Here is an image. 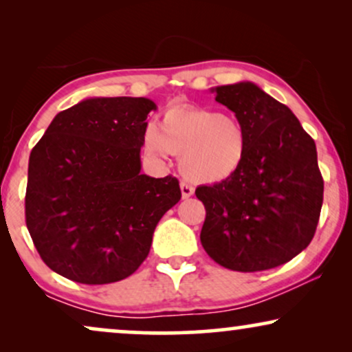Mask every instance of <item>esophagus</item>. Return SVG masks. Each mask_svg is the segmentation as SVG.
I'll use <instances>...</instances> for the list:
<instances>
[{
	"label": "esophagus",
	"mask_w": 352,
	"mask_h": 352,
	"mask_svg": "<svg viewBox=\"0 0 352 352\" xmlns=\"http://www.w3.org/2000/svg\"><path fill=\"white\" fill-rule=\"evenodd\" d=\"M181 195L182 199H189V197L194 195V187L187 182H181Z\"/></svg>",
	"instance_id": "esophagus-1"
}]
</instances>
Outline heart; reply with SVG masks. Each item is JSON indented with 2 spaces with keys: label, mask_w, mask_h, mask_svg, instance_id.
I'll return each mask as SVG.
<instances>
[{
  "label": "heart",
  "mask_w": 352,
  "mask_h": 352,
  "mask_svg": "<svg viewBox=\"0 0 352 352\" xmlns=\"http://www.w3.org/2000/svg\"><path fill=\"white\" fill-rule=\"evenodd\" d=\"M144 144L152 155L181 157V173L190 181L216 184L240 170L248 134L245 124L230 115L175 107L162 115L155 129H147Z\"/></svg>",
  "instance_id": "obj_1"
}]
</instances>
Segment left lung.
Instances as JSON below:
<instances>
[{
    "label": "left lung",
    "instance_id": "1",
    "mask_svg": "<svg viewBox=\"0 0 352 352\" xmlns=\"http://www.w3.org/2000/svg\"><path fill=\"white\" fill-rule=\"evenodd\" d=\"M211 91L245 124L248 148L234 176L197 187L206 210L200 242L232 271L282 266L311 243L319 223L324 179L314 139L287 105L250 81Z\"/></svg>",
    "mask_w": 352,
    "mask_h": 352
}]
</instances>
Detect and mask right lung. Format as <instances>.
<instances>
[{"mask_svg":"<svg viewBox=\"0 0 352 352\" xmlns=\"http://www.w3.org/2000/svg\"><path fill=\"white\" fill-rule=\"evenodd\" d=\"M146 98H89L62 110L28 162L25 223L52 271L86 285L123 280L181 200L176 177L141 175Z\"/></svg>","mask_w":352,"mask_h":352,"instance_id":"obj_1","label":"right lung"}]
</instances>
